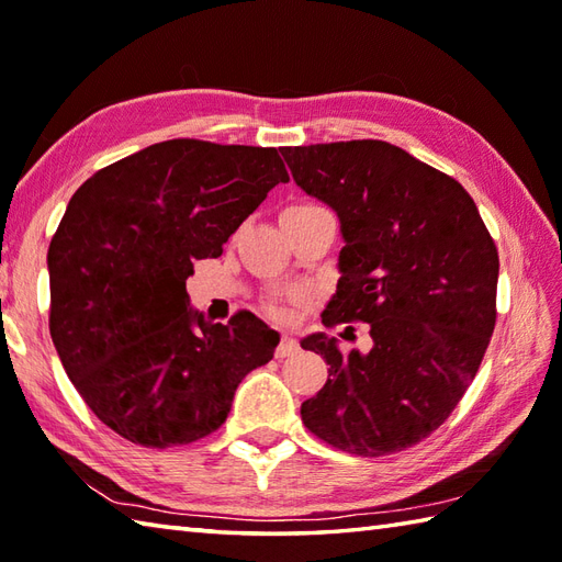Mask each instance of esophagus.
<instances>
[{
    "label": "esophagus",
    "instance_id": "obj_1",
    "mask_svg": "<svg viewBox=\"0 0 562 562\" xmlns=\"http://www.w3.org/2000/svg\"><path fill=\"white\" fill-rule=\"evenodd\" d=\"M296 350H300V345H296V340L292 336H282V340L278 345V352H274V355H278L280 360H284V357L296 355Z\"/></svg>",
    "mask_w": 562,
    "mask_h": 562
}]
</instances>
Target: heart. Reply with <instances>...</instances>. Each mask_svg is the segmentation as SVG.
<instances>
[{"label": "heart", "instance_id": "obj_1", "mask_svg": "<svg viewBox=\"0 0 562 562\" xmlns=\"http://www.w3.org/2000/svg\"><path fill=\"white\" fill-rule=\"evenodd\" d=\"M294 207H306V205H294Z\"/></svg>", "mask_w": 562, "mask_h": 562}]
</instances>
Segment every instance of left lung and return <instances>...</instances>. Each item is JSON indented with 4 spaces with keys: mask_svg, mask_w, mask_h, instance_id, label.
<instances>
[{
    "mask_svg": "<svg viewBox=\"0 0 562 562\" xmlns=\"http://www.w3.org/2000/svg\"><path fill=\"white\" fill-rule=\"evenodd\" d=\"M294 183L338 214L345 246L324 326L369 324V350L312 333L328 381L302 420L336 449L384 457L432 435L471 386L495 328L499 258L451 176L381 139L282 147Z\"/></svg>",
    "mask_w": 562,
    "mask_h": 562,
    "instance_id": "8db88e82",
    "label": "left lung"
}]
</instances>
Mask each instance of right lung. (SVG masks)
Listing matches in <instances>:
<instances>
[{
    "label": "right lung",
    "mask_w": 562,
    "mask_h": 562,
    "mask_svg": "<svg viewBox=\"0 0 562 562\" xmlns=\"http://www.w3.org/2000/svg\"><path fill=\"white\" fill-rule=\"evenodd\" d=\"M290 176L274 147L169 139L93 173L47 248L50 336L103 425L142 447L214 432L280 333L254 314L210 324L190 306L193 262Z\"/></svg>",
    "instance_id": "right-lung-1"
}]
</instances>
